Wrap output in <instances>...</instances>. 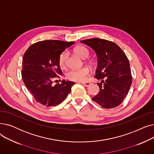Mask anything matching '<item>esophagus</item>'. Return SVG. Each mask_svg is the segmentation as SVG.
<instances>
[{"instance_id":"obj_1","label":"esophagus","mask_w":154,"mask_h":154,"mask_svg":"<svg viewBox=\"0 0 154 154\" xmlns=\"http://www.w3.org/2000/svg\"><path fill=\"white\" fill-rule=\"evenodd\" d=\"M91 82H82V84L85 87H88L90 86L91 85Z\"/></svg>"}]
</instances>
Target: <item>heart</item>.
<instances>
[{
	"label": "heart",
	"mask_w": 154,
	"mask_h": 154,
	"mask_svg": "<svg viewBox=\"0 0 154 154\" xmlns=\"http://www.w3.org/2000/svg\"><path fill=\"white\" fill-rule=\"evenodd\" d=\"M75 53L78 55L82 59H86L90 55L88 48L83 45L77 46L74 48ZM68 52L67 51L62 52L59 56L58 63L61 69H64L66 67L67 60L68 59ZM90 74V70L88 67H83L77 70H70L66 73V77L68 79L72 81L82 82L86 80L87 77Z\"/></svg>",
	"instance_id": "obj_1"
}]
</instances>
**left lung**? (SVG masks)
Listing matches in <instances>:
<instances>
[{
    "label": "left lung",
    "instance_id": "8db88e82",
    "mask_svg": "<svg viewBox=\"0 0 154 154\" xmlns=\"http://www.w3.org/2000/svg\"><path fill=\"white\" fill-rule=\"evenodd\" d=\"M95 51L98 59L95 78L100 91L92 99L105 109L114 108L122 102L132 82L130 63L120 47L109 40L93 38L81 40Z\"/></svg>",
    "mask_w": 154,
    "mask_h": 154
}]
</instances>
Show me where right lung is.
Segmentation results:
<instances>
[{
	"mask_svg": "<svg viewBox=\"0 0 154 154\" xmlns=\"http://www.w3.org/2000/svg\"><path fill=\"white\" fill-rule=\"evenodd\" d=\"M74 42L47 40L31 45L23 56L22 78L35 101L45 107L56 106L66 99L75 83L62 80L52 85L62 72L59 67V55Z\"/></svg>",
	"mask_w": 154,
	"mask_h": 154,
	"instance_id": "add662e5",
	"label": "right lung"
}]
</instances>
